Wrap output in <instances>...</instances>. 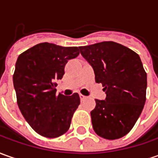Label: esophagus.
Returning a JSON list of instances; mask_svg holds the SVG:
<instances>
[{"mask_svg": "<svg viewBox=\"0 0 158 158\" xmlns=\"http://www.w3.org/2000/svg\"><path fill=\"white\" fill-rule=\"evenodd\" d=\"M79 98H80V100H81V101H83L84 99H85V98H86V97H85V96H84V95H82V94H80V95H79Z\"/></svg>", "mask_w": 158, "mask_h": 158, "instance_id": "1", "label": "esophagus"}]
</instances>
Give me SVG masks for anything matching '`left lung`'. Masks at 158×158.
I'll list each match as a JSON object with an SVG mask.
<instances>
[{
    "label": "left lung",
    "instance_id": "obj_1",
    "mask_svg": "<svg viewBox=\"0 0 158 158\" xmlns=\"http://www.w3.org/2000/svg\"><path fill=\"white\" fill-rule=\"evenodd\" d=\"M79 48L106 93V100L95 99L91 111L93 130L106 139L122 138L135 125L146 100L147 74L140 57L113 41Z\"/></svg>",
    "mask_w": 158,
    "mask_h": 158
}]
</instances>
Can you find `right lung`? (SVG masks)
I'll return each mask as SVG.
<instances>
[{"instance_id": "1", "label": "right lung", "mask_w": 158, "mask_h": 158, "mask_svg": "<svg viewBox=\"0 0 158 158\" xmlns=\"http://www.w3.org/2000/svg\"><path fill=\"white\" fill-rule=\"evenodd\" d=\"M79 54L77 47L40 43L20 53L13 75L17 104L21 114L36 132L58 138L70 128L80 104L78 93L56 94V80L65 73L67 61Z\"/></svg>"}]
</instances>
